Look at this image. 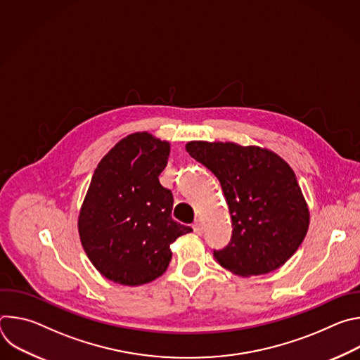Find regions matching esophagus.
<instances>
[{
  "mask_svg": "<svg viewBox=\"0 0 360 360\" xmlns=\"http://www.w3.org/2000/svg\"><path fill=\"white\" fill-rule=\"evenodd\" d=\"M193 232L196 233V235H202L203 233V228H202V224H200V221H196L195 224H193Z\"/></svg>",
  "mask_w": 360,
  "mask_h": 360,
  "instance_id": "obj_1",
  "label": "esophagus"
}]
</instances>
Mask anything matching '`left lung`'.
Returning a JSON list of instances; mask_svg holds the SVG:
<instances>
[{
  "label": "left lung",
  "mask_w": 360,
  "mask_h": 360,
  "mask_svg": "<svg viewBox=\"0 0 360 360\" xmlns=\"http://www.w3.org/2000/svg\"><path fill=\"white\" fill-rule=\"evenodd\" d=\"M189 155L219 181L231 219V242L217 262L239 276L281 268L303 242L309 210L293 169L275 152L235 142L191 141Z\"/></svg>",
  "instance_id": "left-lung-1"
}]
</instances>
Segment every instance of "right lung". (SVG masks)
I'll return each instance as SVG.
<instances>
[{
    "label": "right lung",
    "mask_w": 360,
    "mask_h": 360,
    "mask_svg": "<svg viewBox=\"0 0 360 360\" xmlns=\"http://www.w3.org/2000/svg\"><path fill=\"white\" fill-rule=\"evenodd\" d=\"M169 150V142L135 132L92 175L78 232L92 265L115 283L138 286L161 276L172 258L171 243L192 231L172 219V192L160 184Z\"/></svg>",
    "instance_id": "add662e5"
}]
</instances>
